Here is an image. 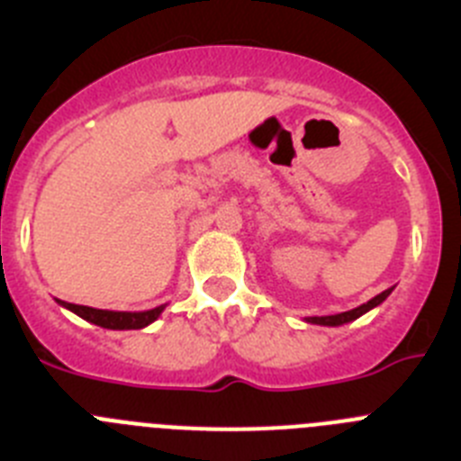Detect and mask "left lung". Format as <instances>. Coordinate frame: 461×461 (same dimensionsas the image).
I'll use <instances>...</instances> for the list:
<instances>
[{"label": "left lung", "mask_w": 461, "mask_h": 461, "mask_svg": "<svg viewBox=\"0 0 461 461\" xmlns=\"http://www.w3.org/2000/svg\"><path fill=\"white\" fill-rule=\"evenodd\" d=\"M391 291H393V289L382 291L380 295H375V298H371V300H368V303L359 304V307L350 309V312L334 313V316H309V318H304V321L312 322V325H325V328H339V325H346V322L357 321V318H359V316H364V313H366V312H371V309L380 307V304L384 303L386 298H389Z\"/></svg>", "instance_id": "1"}]
</instances>
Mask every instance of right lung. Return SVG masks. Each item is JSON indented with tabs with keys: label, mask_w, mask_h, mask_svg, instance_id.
<instances>
[{
	"label": "right lung",
	"mask_w": 461,
	"mask_h": 461,
	"mask_svg": "<svg viewBox=\"0 0 461 461\" xmlns=\"http://www.w3.org/2000/svg\"><path fill=\"white\" fill-rule=\"evenodd\" d=\"M56 303L61 304V307L70 309L72 313H77L84 321L93 322V325L104 330H143L148 325H152L161 316L163 309H166V304H161V307L148 309V312H111V309L84 307V304L63 303V300H56Z\"/></svg>",
	"instance_id": "1"
}]
</instances>
